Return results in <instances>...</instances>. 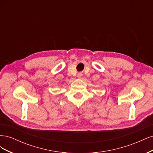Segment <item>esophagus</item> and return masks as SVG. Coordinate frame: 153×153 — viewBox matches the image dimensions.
Masks as SVG:
<instances>
[{
    "instance_id": "esophagus-1",
    "label": "esophagus",
    "mask_w": 153,
    "mask_h": 153,
    "mask_svg": "<svg viewBox=\"0 0 153 153\" xmlns=\"http://www.w3.org/2000/svg\"><path fill=\"white\" fill-rule=\"evenodd\" d=\"M82 76V74L81 73H78V75H77V76L78 77V78H80L81 76Z\"/></svg>"
}]
</instances>
